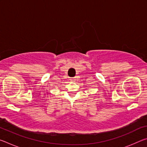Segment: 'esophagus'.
I'll return each mask as SVG.
<instances>
[{"instance_id":"1","label":"esophagus","mask_w":147,"mask_h":147,"mask_svg":"<svg viewBox=\"0 0 147 147\" xmlns=\"http://www.w3.org/2000/svg\"><path fill=\"white\" fill-rule=\"evenodd\" d=\"M69 80H70L71 81H74V80H76L75 78H71Z\"/></svg>"}]
</instances>
